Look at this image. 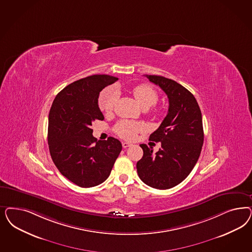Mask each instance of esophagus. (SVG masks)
Returning <instances> with one entry per match:
<instances>
[{
    "mask_svg": "<svg viewBox=\"0 0 252 252\" xmlns=\"http://www.w3.org/2000/svg\"><path fill=\"white\" fill-rule=\"evenodd\" d=\"M129 146H130V143H127V142H123V143H122V147H123V148H127V147H129Z\"/></svg>",
    "mask_w": 252,
    "mask_h": 252,
    "instance_id": "esophagus-1",
    "label": "esophagus"
}]
</instances>
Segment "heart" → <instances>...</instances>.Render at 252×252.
<instances>
[{"mask_svg": "<svg viewBox=\"0 0 252 252\" xmlns=\"http://www.w3.org/2000/svg\"><path fill=\"white\" fill-rule=\"evenodd\" d=\"M132 94L144 108H149L158 102V94L150 85L140 84L132 89ZM119 98V93L115 87H108L102 91L98 98L99 108L105 113H110ZM145 130V125L141 122L122 121L116 124L115 132L122 138L131 140L135 135Z\"/></svg>", "mask_w": 252, "mask_h": 252, "instance_id": "b5f03b06", "label": "heart"}]
</instances>
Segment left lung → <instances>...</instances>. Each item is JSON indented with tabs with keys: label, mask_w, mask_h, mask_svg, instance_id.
Returning a JSON list of instances; mask_svg holds the SVG:
<instances>
[{
	"label": "left lung",
	"mask_w": 252,
	"mask_h": 252,
	"mask_svg": "<svg viewBox=\"0 0 252 252\" xmlns=\"http://www.w3.org/2000/svg\"><path fill=\"white\" fill-rule=\"evenodd\" d=\"M169 98V110L149 140L160 142L154 153L142 144L143 158L136 164L140 179L149 187L169 189L182 183L195 167L204 142L202 115L195 96L178 82L162 76L146 75Z\"/></svg>",
	"instance_id": "1"
}]
</instances>
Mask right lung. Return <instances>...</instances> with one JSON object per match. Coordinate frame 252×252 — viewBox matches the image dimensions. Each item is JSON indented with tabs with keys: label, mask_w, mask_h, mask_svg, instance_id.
Instances as JSON below:
<instances>
[{
	"label": "right lung",
	"mask_w": 252,
	"mask_h": 252,
	"mask_svg": "<svg viewBox=\"0 0 252 252\" xmlns=\"http://www.w3.org/2000/svg\"><path fill=\"white\" fill-rule=\"evenodd\" d=\"M119 80L109 75H93L74 81L55 98L48 119V145L58 171L79 187L98 186L108 178L122 151V143L93 136L92 122L103 121L99 94Z\"/></svg>",
	"instance_id": "add662e5"
}]
</instances>
